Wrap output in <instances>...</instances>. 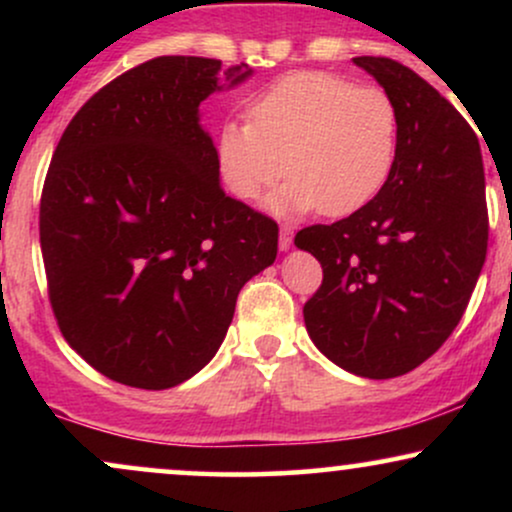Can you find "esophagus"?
<instances>
[{"label": "esophagus", "mask_w": 512, "mask_h": 512, "mask_svg": "<svg viewBox=\"0 0 512 512\" xmlns=\"http://www.w3.org/2000/svg\"><path fill=\"white\" fill-rule=\"evenodd\" d=\"M291 245H293V233H291V228L281 226V231H279V248H281V250H289Z\"/></svg>", "instance_id": "1"}]
</instances>
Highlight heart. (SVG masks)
Instances as JSON below:
<instances>
[{"instance_id": "heart-1", "label": "heart", "mask_w": 512, "mask_h": 512, "mask_svg": "<svg viewBox=\"0 0 512 512\" xmlns=\"http://www.w3.org/2000/svg\"><path fill=\"white\" fill-rule=\"evenodd\" d=\"M399 149L397 105L378 86L332 72H293L250 98L248 122L216 129L214 166L233 199H272L279 214H356L383 192Z\"/></svg>"}]
</instances>
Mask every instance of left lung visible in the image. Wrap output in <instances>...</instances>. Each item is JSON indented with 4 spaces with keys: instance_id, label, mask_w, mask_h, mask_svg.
Masks as SVG:
<instances>
[{
    "instance_id": "left-lung-1",
    "label": "left lung",
    "mask_w": 512,
    "mask_h": 512,
    "mask_svg": "<svg viewBox=\"0 0 512 512\" xmlns=\"http://www.w3.org/2000/svg\"><path fill=\"white\" fill-rule=\"evenodd\" d=\"M354 62L397 105V161L366 207L296 233L322 264L303 317L330 361L385 380L421 366L462 320L486 260L489 209L479 139L450 101L390 57Z\"/></svg>"
}]
</instances>
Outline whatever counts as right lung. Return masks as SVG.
Wrapping results in <instances>:
<instances>
[{"mask_svg":"<svg viewBox=\"0 0 512 512\" xmlns=\"http://www.w3.org/2000/svg\"><path fill=\"white\" fill-rule=\"evenodd\" d=\"M231 67L238 84L250 69ZM221 60L163 55L93 93L40 195L48 298L69 346L115 383L168 390L216 354L243 284L274 262L272 216L228 197L199 103Z\"/></svg>","mask_w":512,"mask_h":512,"instance_id":"1","label":"right lung"}]
</instances>
